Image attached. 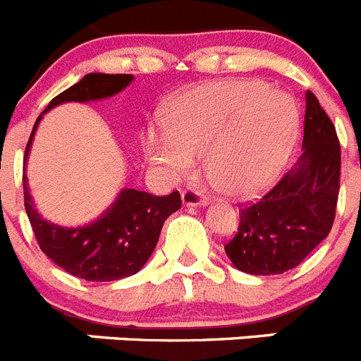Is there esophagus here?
<instances>
[{
	"label": "esophagus",
	"instance_id": "esophagus-1",
	"mask_svg": "<svg viewBox=\"0 0 361 361\" xmlns=\"http://www.w3.org/2000/svg\"><path fill=\"white\" fill-rule=\"evenodd\" d=\"M180 199H183L184 206H206V204H208L206 202V197H204L199 190H193V188L184 190Z\"/></svg>",
	"mask_w": 361,
	"mask_h": 361
}]
</instances>
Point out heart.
Wrapping results in <instances>:
<instances>
[{
    "instance_id": "heart-1",
    "label": "heart",
    "mask_w": 361,
    "mask_h": 361,
    "mask_svg": "<svg viewBox=\"0 0 361 361\" xmlns=\"http://www.w3.org/2000/svg\"><path fill=\"white\" fill-rule=\"evenodd\" d=\"M288 94L253 79H220L177 95L162 111L164 132H148L145 153L171 180L190 177L195 157L213 186L231 199L266 190L288 162L298 135Z\"/></svg>"
}]
</instances>
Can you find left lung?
Here are the masks:
<instances>
[{"instance_id":"left-lung-1","label":"left lung","mask_w":361,"mask_h":361,"mask_svg":"<svg viewBox=\"0 0 361 361\" xmlns=\"http://www.w3.org/2000/svg\"><path fill=\"white\" fill-rule=\"evenodd\" d=\"M302 149L295 168L240 212L237 235L224 245L237 269L280 275L329 235L340 191V142L329 116L309 90Z\"/></svg>"}]
</instances>
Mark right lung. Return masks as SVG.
<instances>
[{
	"mask_svg": "<svg viewBox=\"0 0 361 361\" xmlns=\"http://www.w3.org/2000/svg\"><path fill=\"white\" fill-rule=\"evenodd\" d=\"M132 81L133 75L130 73L92 72L70 86L68 90L54 97L32 128L23 170L27 171L32 141L47 111L63 103H88L108 99L124 90ZM23 193L25 209L41 251L66 273L90 282H111L141 271L157 245L164 220L180 208L178 191L157 197L133 188H123L110 208L94 222L68 228L54 224L37 212L28 191L27 175H23Z\"/></svg>",
	"mask_w": 361,
	"mask_h": 361,
	"instance_id": "obj_1",
	"label": "right lung"
}]
</instances>
